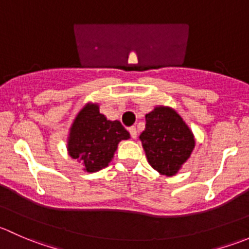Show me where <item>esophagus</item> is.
Here are the masks:
<instances>
[{
	"instance_id": "esophagus-1",
	"label": "esophagus",
	"mask_w": 249,
	"mask_h": 249,
	"mask_svg": "<svg viewBox=\"0 0 249 249\" xmlns=\"http://www.w3.org/2000/svg\"><path fill=\"white\" fill-rule=\"evenodd\" d=\"M129 132H130V135H131L132 139H136V137H137V130H136V127H135V126L129 127Z\"/></svg>"
}]
</instances>
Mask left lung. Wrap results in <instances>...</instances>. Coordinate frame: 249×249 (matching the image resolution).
Returning <instances> with one entry per match:
<instances>
[{
    "label": "left lung",
    "instance_id": "left-lung-1",
    "mask_svg": "<svg viewBox=\"0 0 249 249\" xmlns=\"http://www.w3.org/2000/svg\"><path fill=\"white\" fill-rule=\"evenodd\" d=\"M140 140L148 162L166 176L177 173L195 145L189 127L180 115L169 107H157L145 115V129Z\"/></svg>",
    "mask_w": 249,
    "mask_h": 249
}]
</instances>
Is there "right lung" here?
<instances>
[{"label":"right lung","instance_id":"obj_1","mask_svg":"<svg viewBox=\"0 0 249 249\" xmlns=\"http://www.w3.org/2000/svg\"><path fill=\"white\" fill-rule=\"evenodd\" d=\"M129 137L122 123L107 120L96 105H88L78 113L71 127L69 153L82 162L85 171H99L112 160L118 143Z\"/></svg>","mask_w":249,"mask_h":249}]
</instances>
